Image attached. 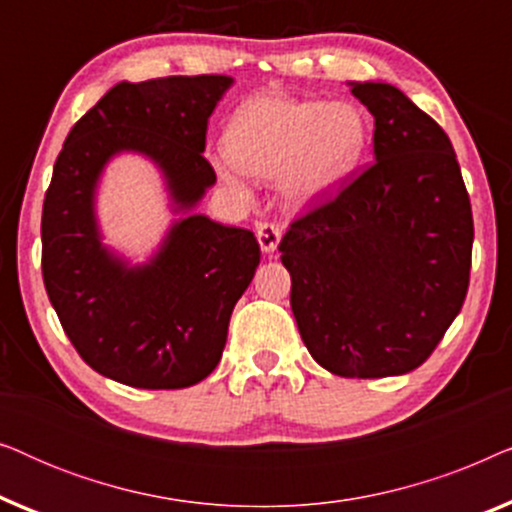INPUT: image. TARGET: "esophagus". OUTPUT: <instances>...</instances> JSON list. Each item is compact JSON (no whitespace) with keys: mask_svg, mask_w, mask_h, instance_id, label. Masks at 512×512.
<instances>
[{"mask_svg":"<svg viewBox=\"0 0 512 512\" xmlns=\"http://www.w3.org/2000/svg\"><path fill=\"white\" fill-rule=\"evenodd\" d=\"M256 237H258V244H261L263 254H275L279 247V240H282V230L272 226V223H258Z\"/></svg>","mask_w":512,"mask_h":512,"instance_id":"obj_1","label":"esophagus"}]
</instances>
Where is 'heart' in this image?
Returning <instances> with one entry per match:
<instances>
[{
  "label": "heart",
  "mask_w": 512,
  "mask_h": 512,
  "mask_svg": "<svg viewBox=\"0 0 512 512\" xmlns=\"http://www.w3.org/2000/svg\"><path fill=\"white\" fill-rule=\"evenodd\" d=\"M368 144L370 123L359 104L263 95L235 111L212 163L235 191L244 188V174L279 177L284 198L305 207L338 193Z\"/></svg>",
  "instance_id": "heart-1"
}]
</instances>
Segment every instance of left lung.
<instances>
[{
    "label": "left lung",
    "instance_id": "obj_1",
    "mask_svg": "<svg viewBox=\"0 0 512 512\" xmlns=\"http://www.w3.org/2000/svg\"><path fill=\"white\" fill-rule=\"evenodd\" d=\"M375 163L279 242L312 359L340 377L422 366L464 305L473 214L445 130L384 81H349Z\"/></svg>",
    "mask_w": 512,
    "mask_h": 512
}]
</instances>
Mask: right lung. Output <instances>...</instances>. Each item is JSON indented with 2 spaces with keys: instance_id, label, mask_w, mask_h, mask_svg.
Returning <instances> with one entry per match:
<instances>
[{
  "instance_id": "add662e5",
  "label": "right lung",
  "mask_w": 512,
  "mask_h": 512,
  "mask_svg": "<svg viewBox=\"0 0 512 512\" xmlns=\"http://www.w3.org/2000/svg\"><path fill=\"white\" fill-rule=\"evenodd\" d=\"M233 76L121 81L62 144L41 212L46 293L76 352L97 373L137 389H184L219 366L230 314L254 279L251 230L198 214L216 184L202 158L207 121ZM157 167L175 216L144 264L103 242L96 191L111 159Z\"/></svg>"
}]
</instances>
